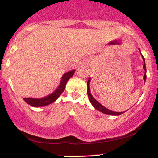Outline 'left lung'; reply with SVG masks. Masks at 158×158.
<instances>
[{
  "mask_svg": "<svg viewBox=\"0 0 158 158\" xmlns=\"http://www.w3.org/2000/svg\"><path fill=\"white\" fill-rule=\"evenodd\" d=\"M139 51H140V50H139ZM142 58L143 59V61H144L143 69H144L145 72H146V73H145V74H144V77H143V79H144V81H146V64H145V59H144V57L143 56V55H142ZM90 79H88V82H87V86H88V97H89L90 103H91L92 106H93L94 108H96V109L99 110V111H101L103 114H108V115L119 116V115H121V114L124 113L125 111H123V112H115V111H112V110H108V108H105V107L102 106V105H101L100 103L98 102V101L96 100V99L93 97V96L91 95V94H90Z\"/></svg>",
  "mask_w": 158,
  "mask_h": 158,
  "instance_id": "1",
  "label": "left lung"
}]
</instances>
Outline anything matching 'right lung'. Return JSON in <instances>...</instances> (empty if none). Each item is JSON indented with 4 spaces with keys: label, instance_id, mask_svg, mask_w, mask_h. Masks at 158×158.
Returning <instances> with one entry per match:
<instances>
[{
    "label": "right lung",
    "instance_id": "1",
    "mask_svg": "<svg viewBox=\"0 0 158 158\" xmlns=\"http://www.w3.org/2000/svg\"><path fill=\"white\" fill-rule=\"evenodd\" d=\"M75 72V70H70V71L67 72L62 76L60 85L58 87L53 93L50 94V95L43 98H39V99H35V98H23V100L26 102L27 104L32 107H42L50 105L57 99V98L61 95V93L64 91L65 89V85L67 84V81L69 80L70 78L73 77Z\"/></svg>",
    "mask_w": 158,
    "mask_h": 158
}]
</instances>
